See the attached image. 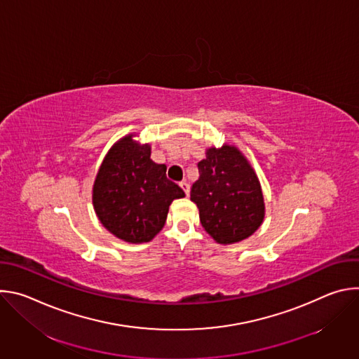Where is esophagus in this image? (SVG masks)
Instances as JSON below:
<instances>
[{
	"instance_id": "1",
	"label": "esophagus",
	"mask_w": 359,
	"mask_h": 359,
	"mask_svg": "<svg viewBox=\"0 0 359 359\" xmlns=\"http://www.w3.org/2000/svg\"><path fill=\"white\" fill-rule=\"evenodd\" d=\"M179 186L182 187V190L184 191V194H186V196H189V191H190V186H189L186 182H180V183H179Z\"/></svg>"
}]
</instances>
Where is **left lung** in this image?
Returning a JSON list of instances; mask_svg holds the SVG:
<instances>
[{
  "label": "left lung",
  "instance_id": "left-lung-1",
  "mask_svg": "<svg viewBox=\"0 0 359 359\" xmlns=\"http://www.w3.org/2000/svg\"><path fill=\"white\" fill-rule=\"evenodd\" d=\"M197 169L190 200L197 204L204 230L222 244L250 237L263 223L264 200L257 176L238 149L210 147Z\"/></svg>",
  "mask_w": 359,
  "mask_h": 359
}]
</instances>
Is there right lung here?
Returning <instances> with one entry per match:
<instances>
[{
    "label": "right lung",
    "instance_id": "obj_1",
    "mask_svg": "<svg viewBox=\"0 0 359 359\" xmlns=\"http://www.w3.org/2000/svg\"><path fill=\"white\" fill-rule=\"evenodd\" d=\"M184 191L166 177V166L150 159V146L130 136L109 150L93 184L100 223L129 243H147L166 223L170 203Z\"/></svg>",
    "mask_w": 359,
    "mask_h": 359
}]
</instances>
